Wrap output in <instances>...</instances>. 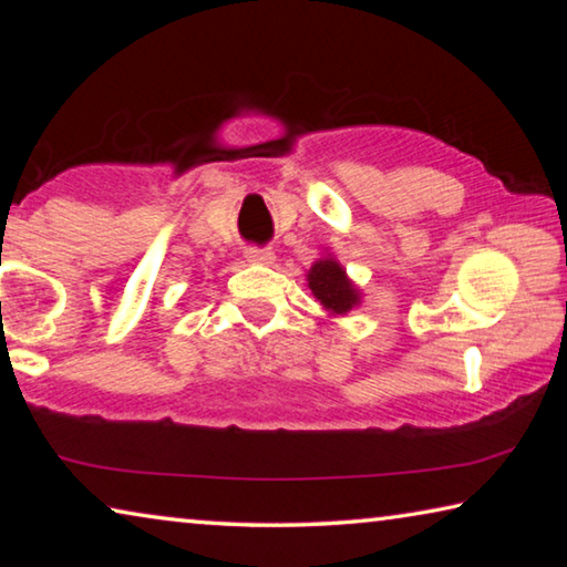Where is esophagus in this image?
I'll use <instances>...</instances> for the list:
<instances>
[{"label": "esophagus", "instance_id": "obj_1", "mask_svg": "<svg viewBox=\"0 0 567 567\" xmlns=\"http://www.w3.org/2000/svg\"><path fill=\"white\" fill-rule=\"evenodd\" d=\"M245 257H247V262H252V265H272L275 262L272 249H267V247H247Z\"/></svg>", "mask_w": 567, "mask_h": 567}]
</instances>
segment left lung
<instances>
[{
    "label": "left lung",
    "instance_id": "1",
    "mask_svg": "<svg viewBox=\"0 0 567 567\" xmlns=\"http://www.w3.org/2000/svg\"><path fill=\"white\" fill-rule=\"evenodd\" d=\"M307 287L330 315H348L354 305H360V290L350 282L348 272L332 255L322 257L310 267Z\"/></svg>",
    "mask_w": 567,
    "mask_h": 567
}]
</instances>
